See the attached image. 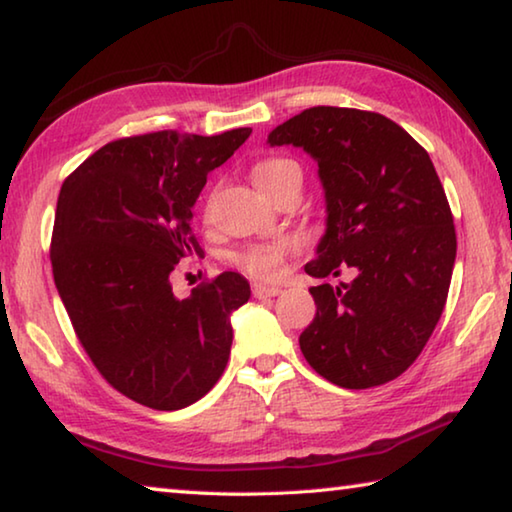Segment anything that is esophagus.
<instances>
[{
    "mask_svg": "<svg viewBox=\"0 0 512 512\" xmlns=\"http://www.w3.org/2000/svg\"><path fill=\"white\" fill-rule=\"evenodd\" d=\"M280 287H266V284H253V296L255 298H275L280 296Z\"/></svg>",
    "mask_w": 512,
    "mask_h": 512,
    "instance_id": "1",
    "label": "esophagus"
}]
</instances>
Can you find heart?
<instances>
[{
	"label": "heart",
	"instance_id": "heart-1",
	"mask_svg": "<svg viewBox=\"0 0 512 512\" xmlns=\"http://www.w3.org/2000/svg\"><path fill=\"white\" fill-rule=\"evenodd\" d=\"M293 178L302 180V171L298 167V162H293L289 158L271 155V158H262L253 164L255 185L271 198ZM289 250L291 244L287 239L264 241V244H253L232 253L230 262L239 266L241 271H246L248 275L257 277V280H275V277L282 273L284 257L289 255Z\"/></svg>",
	"mask_w": 512,
	"mask_h": 512
}]
</instances>
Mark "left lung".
<instances>
[{"instance_id": "1", "label": "left lung", "mask_w": 512, "mask_h": 512, "mask_svg": "<svg viewBox=\"0 0 512 512\" xmlns=\"http://www.w3.org/2000/svg\"><path fill=\"white\" fill-rule=\"evenodd\" d=\"M318 162L327 230L311 277H339L309 293L316 316L300 350L341 388L386 384L420 357L443 316L456 259L454 216L429 153L379 112L316 106L268 135Z\"/></svg>"}]
</instances>
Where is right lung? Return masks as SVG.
<instances>
[{"mask_svg":"<svg viewBox=\"0 0 512 512\" xmlns=\"http://www.w3.org/2000/svg\"><path fill=\"white\" fill-rule=\"evenodd\" d=\"M248 135L121 137L60 187L51 235L60 300L101 377L149 409L201 400L230 359V314L250 298L246 277L225 271L178 300L169 275L180 259L203 255L192 207L207 173Z\"/></svg>","mask_w":512,"mask_h":512,"instance_id":"obj_1","label":"right lung"}]
</instances>
